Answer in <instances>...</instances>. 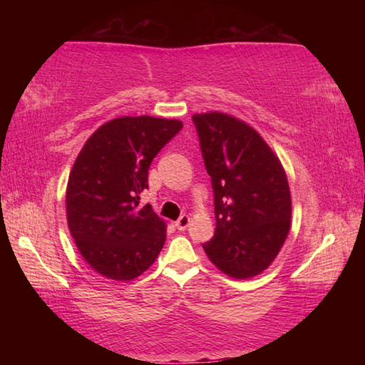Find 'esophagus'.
I'll use <instances>...</instances> for the list:
<instances>
[{
    "label": "esophagus",
    "instance_id": "1",
    "mask_svg": "<svg viewBox=\"0 0 365 365\" xmlns=\"http://www.w3.org/2000/svg\"><path fill=\"white\" fill-rule=\"evenodd\" d=\"M188 225H190V215H187V214L180 215V219L175 222V227L178 228V230H185Z\"/></svg>",
    "mask_w": 365,
    "mask_h": 365
}]
</instances>
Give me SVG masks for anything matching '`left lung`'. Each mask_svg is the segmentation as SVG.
<instances>
[{
	"instance_id": "1",
	"label": "left lung",
	"mask_w": 365,
	"mask_h": 365,
	"mask_svg": "<svg viewBox=\"0 0 365 365\" xmlns=\"http://www.w3.org/2000/svg\"><path fill=\"white\" fill-rule=\"evenodd\" d=\"M193 122L215 206V233L202 248L225 275L251 279L274 262L292 225L285 169L261 135L237 117L205 113Z\"/></svg>"
}]
</instances>
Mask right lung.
Listing matches in <instances>:
<instances>
[{"label":"right lung","mask_w":365,"mask_h":365,"mask_svg":"<svg viewBox=\"0 0 365 365\" xmlns=\"http://www.w3.org/2000/svg\"><path fill=\"white\" fill-rule=\"evenodd\" d=\"M182 127L175 119L117 117L78 153L67 182V225L85 262L103 277L137 279L163 250L165 222L140 205V193L151 160Z\"/></svg>","instance_id":"1"}]
</instances>
